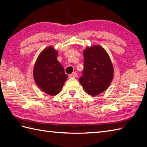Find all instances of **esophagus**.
I'll list each match as a JSON object with an SVG mask.
<instances>
[{"instance_id":"esophagus-1","label":"esophagus","mask_w":147,"mask_h":147,"mask_svg":"<svg viewBox=\"0 0 147 147\" xmlns=\"http://www.w3.org/2000/svg\"><path fill=\"white\" fill-rule=\"evenodd\" d=\"M69 77L71 78H76V77H77V73L74 72V73H73L72 74H69Z\"/></svg>"}]
</instances>
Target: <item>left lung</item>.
<instances>
[{
	"label": "left lung",
	"instance_id": "obj_1",
	"mask_svg": "<svg viewBox=\"0 0 147 147\" xmlns=\"http://www.w3.org/2000/svg\"><path fill=\"white\" fill-rule=\"evenodd\" d=\"M83 55L84 69L80 83L89 95H97L107 90L113 79L111 61L107 52L100 45L87 47Z\"/></svg>",
	"mask_w": 147,
	"mask_h": 147
}]
</instances>
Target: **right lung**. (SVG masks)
I'll return each mask as SVG.
<instances>
[{"instance_id":"obj_1","label":"right lung","mask_w":147,"mask_h":147,"mask_svg":"<svg viewBox=\"0 0 147 147\" xmlns=\"http://www.w3.org/2000/svg\"><path fill=\"white\" fill-rule=\"evenodd\" d=\"M57 58V52L52 47H49L38 56L33 69L37 86L50 95L59 93L67 78Z\"/></svg>"}]
</instances>
